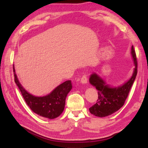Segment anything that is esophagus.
I'll list each match as a JSON object with an SVG mask.
<instances>
[{"label": "esophagus", "instance_id": "obj_1", "mask_svg": "<svg viewBox=\"0 0 148 148\" xmlns=\"http://www.w3.org/2000/svg\"><path fill=\"white\" fill-rule=\"evenodd\" d=\"M87 81H88V78L86 75H83L81 79V83L82 84H86L87 83Z\"/></svg>", "mask_w": 148, "mask_h": 148}]
</instances>
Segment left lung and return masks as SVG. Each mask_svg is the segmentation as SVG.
<instances>
[{"label": "left lung", "instance_id": "obj_1", "mask_svg": "<svg viewBox=\"0 0 148 148\" xmlns=\"http://www.w3.org/2000/svg\"><path fill=\"white\" fill-rule=\"evenodd\" d=\"M131 54L135 68L130 79L117 87H112L106 84L101 77L93 73L90 76V83L98 90V99L95 104L89 109L91 114L98 117H106L116 112L124 105L131 87L137 74V61L134 46H132Z\"/></svg>", "mask_w": 148, "mask_h": 148}]
</instances>
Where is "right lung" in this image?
I'll return each instance as SVG.
<instances>
[{
	"label": "right lung",
	"mask_w": 148,
	"mask_h": 148,
	"mask_svg": "<svg viewBox=\"0 0 148 148\" xmlns=\"http://www.w3.org/2000/svg\"><path fill=\"white\" fill-rule=\"evenodd\" d=\"M13 72L15 83L20 89L25 101L34 112L48 119H55L62 114L65 108L66 97L72 89L71 80L60 84L48 95L36 97L27 92L21 86L15 73L14 65Z\"/></svg>",
	"instance_id": "right-lung-1"
}]
</instances>
